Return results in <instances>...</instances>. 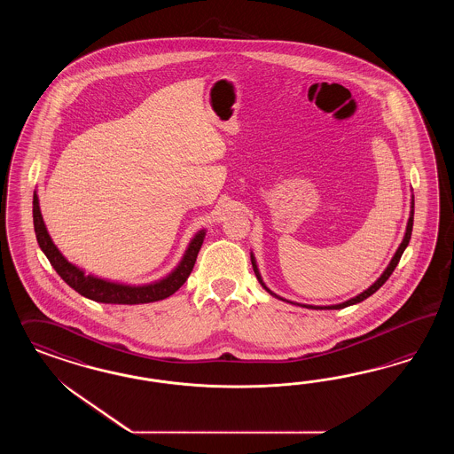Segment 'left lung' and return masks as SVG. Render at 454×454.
<instances>
[{"label": "left lung", "mask_w": 454, "mask_h": 454, "mask_svg": "<svg viewBox=\"0 0 454 454\" xmlns=\"http://www.w3.org/2000/svg\"><path fill=\"white\" fill-rule=\"evenodd\" d=\"M412 220H414V201H411V213H410V220H408V226H406V234H404V239H403V243L399 245L398 251H396V254L393 256V260L389 262V266L386 268L385 273L381 275V278L370 286V288L366 289V291H363L361 294H357L356 298H351L349 301L341 302V304H334V306H308V304H300V306H304V308H311V309H343L346 306H351V304H356V302H361L363 300H366V298H370L372 293H376L378 289L381 288L383 285L386 283V279L389 278V276L393 275V271H395V268L398 266L399 260H401V254H403V251L406 249V247L410 245V239H411V231H412ZM251 264H253V270H254V275L258 278V281L262 283V288L266 289L268 293H271L270 289L264 286V283H262V276H260V271H258V266H256V262H254V256L251 254ZM273 296H276L275 293H271ZM276 298H279V296H276ZM279 300H283V298H279ZM285 301V300H283Z\"/></svg>", "instance_id": "1"}]
</instances>
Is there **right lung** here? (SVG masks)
<instances>
[{"label": "right lung", "instance_id": "add662e5", "mask_svg": "<svg viewBox=\"0 0 454 454\" xmlns=\"http://www.w3.org/2000/svg\"><path fill=\"white\" fill-rule=\"evenodd\" d=\"M33 223H35V233H36L38 245L51 262V266L55 268L56 273L61 276V279L84 298L98 302H108V304H143V302L160 301L176 293L192 273L196 256L205 239V231L196 234L186 249L183 260L179 262L178 268L165 279L146 286H124V285L99 279L95 276L84 275L80 268L65 260V256L58 251V247L46 231L36 192L33 194Z\"/></svg>", "mask_w": 454, "mask_h": 454}]
</instances>
